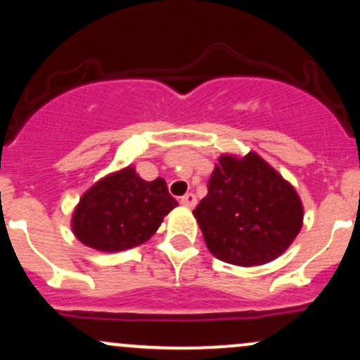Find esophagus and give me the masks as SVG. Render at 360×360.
<instances>
[{
  "label": "esophagus",
  "instance_id": "esophagus-1",
  "mask_svg": "<svg viewBox=\"0 0 360 360\" xmlns=\"http://www.w3.org/2000/svg\"><path fill=\"white\" fill-rule=\"evenodd\" d=\"M181 205L186 208H194L196 206V196L193 193H186L184 196H181Z\"/></svg>",
  "mask_w": 360,
  "mask_h": 360
}]
</instances>
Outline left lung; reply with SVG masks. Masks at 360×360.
Wrapping results in <instances>:
<instances>
[{"mask_svg": "<svg viewBox=\"0 0 360 360\" xmlns=\"http://www.w3.org/2000/svg\"><path fill=\"white\" fill-rule=\"evenodd\" d=\"M193 214L214 257L242 267L279 257L303 225L298 193L255 152L221 155Z\"/></svg>", "mask_w": 360, "mask_h": 360, "instance_id": "1", "label": "left lung"}]
</instances>
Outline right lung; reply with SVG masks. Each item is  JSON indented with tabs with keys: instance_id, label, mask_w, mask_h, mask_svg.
<instances>
[{
	"instance_id": "right-lung-1",
	"label": "right lung",
	"mask_w": 360,
	"mask_h": 360,
	"mask_svg": "<svg viewBox=\"0 0 360 360\" xmlns=\"http://www.w3.org/2000/svg\"><path fill=\"white\" fill-rule=\"evenodd\" d=\"M176 206L166 181H143L128 166L82 194L72 214V232L91 249L127 250L147 242Z\"/></svg>"
}]
</instances>
